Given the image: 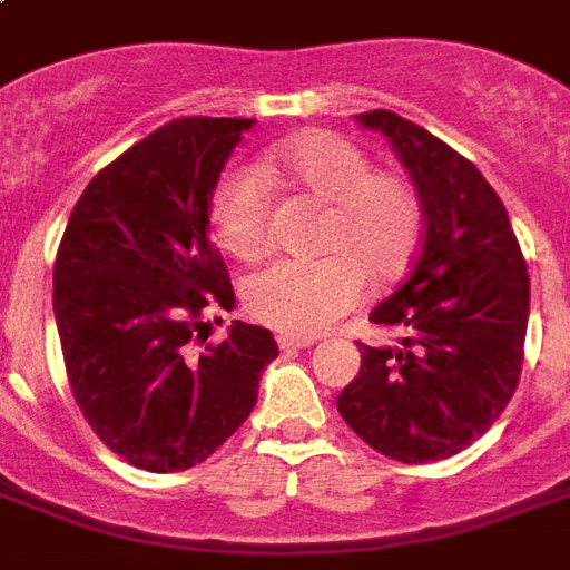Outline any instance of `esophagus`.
I'll list each match as a JSON object with an SVG mask.
<instances>
[{"instance_id": "esophagus-1", "label": "esophagus", "mask_w": 570, "mask_h": 570, "mask_svg": "<svg viewBox=\"0 0 570 570\" xmlns=\"http://www.w3.org/2000/svg\"><path fill=\"white\" fill-rule=\"evenodd\" d=\"M316 340L313 337H295V334H281L277 337V346L284 348V352H295V348H311Z\"/></svg>"}]
</instances>
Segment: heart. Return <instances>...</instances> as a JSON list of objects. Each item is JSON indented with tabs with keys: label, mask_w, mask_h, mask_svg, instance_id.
Listing matches in <instances>:
<instances>
[{
	"label": "heart",
	"mask_w": 570,
	"mask_h": 570,
	"mask_svg": "<svg viewBox=\"0 0 570 570\" xmlns=\"http://www.w3.org/2000/svg\"><path fill=\"white\" fill-rule=\"evenodd\" d=\"M268 171L286 174L328 204L320 259H275L245 284V307L272 328L311 337L346 316L364 295V268L402 275L423 239V204L396 174H373L370 156L334 132H304L272 150ZM218 245L257 259L268 245V191L254 168H230L209 200Z\"/></svg>",
	"instance_id": "heart-1"
}]
</instances>
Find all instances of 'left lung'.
<instances>
[{
	"mask_svg": "<svg viewBox=\"0 0 570 570\" xmlns=\"http://www.w3.org/2000/svg\"><path fill=\"white\" fill-rule=\"evenodd\" d=\"M357 124L387 138L414 180L425 233L414 268L370 313L399 346H361L337 411L402 464L450 459L494 425L523 364L530 275L503 200L476 165L393 111Z\"/></svg>",
	"mask_w": 570,
	"mask_h": 570,
	"instance_id": "obj_1",
	"label": "left lung"
}]
</instances>
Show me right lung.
<instances>
[{
    "label": "right lung",
    "mask_w": 570,
    "mask_h": 570,
    "mask_svg": "<svg viewBox=\"0 0 570 570\" xmlns=\"http://www.w3.org/2000/svg\"><path fill=\"white\" fill-rule=\"evenodd\" d=\"M254 120L180 118L129 147L76 200L52 272L73 396L106 446L150 473L209 459L257 405L272 331L233 322L189 357L206 307L236 304L209 200Z\"/></svg>",
    "instance_id": "obj_1"
}]
</instances>
